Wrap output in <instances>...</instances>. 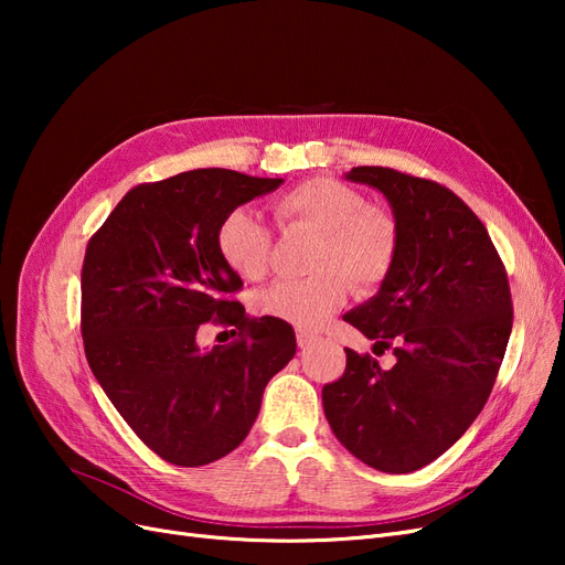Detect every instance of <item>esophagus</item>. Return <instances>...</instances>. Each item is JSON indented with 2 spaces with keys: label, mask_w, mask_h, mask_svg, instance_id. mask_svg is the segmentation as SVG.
<instances>
[{
  "label": "esophagus",
  "mask_w": 565,
  "mask_h": 565,
  "mask_svg": "<svg viewBox=\"0 0 565 565\" xmlns=\"http://www.w3.org/2000/svg\"><path fill=\"white\" fill-rule=\"evenodd\" d=\"M311 341H316V334L313 332H309V330H297V344L303 349V347H309Z\"/></svg>",
  "instance_id": "obj_1"
}]
</instances>
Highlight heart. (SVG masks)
Instances as JSON below:
<instances>
[{
  "instance_id": "b5f03b06",
  "label": "heart",
  "mask_w": 565,
  "mask_h": 565,
  "mask_svg": "<svg viewBox=\"0 0 565 565\" xmlns=\"http://www.w3.org/2000/svg\"><path fill=\"white\" fill-rule=\"evenodd\" d=\"M280 228L316 233L306 270L299 280H278L256 297V311L276 320L313 330L355 292L377 289L396 264L398 233L393 218L367 207L365 198L334 179H309L273 200ZM273 237L252 210L237 207L216 231L221 259L237 276L262 278L270 262Z\"/></svg>"
}]
</instances>
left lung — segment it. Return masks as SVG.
Listing matches in <instances>:
<instances>
[{"mask_svg": "<svg viewBox=\"0 0 565 565\" xmlns=\"http://www.w3.org/2000/svg\"><path fill=\"white\" fill-rule=\"evenodd\" d=\"M349 181L391 204L398 254L370 301L344 316L393 349L396 365L347 349V370L322 386L334 436L367 467L409 473L457 443L481 413L514 322L507 270L486 226L450 188L388 167Z\"/></svg>", "mask_w": 565, "mask_h": 565, "instance_id": "left-lung-1", "label": "left lung"}]
</instances>
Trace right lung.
Here are the masks:
<instances>
[{
	"mask_svg": "<svg viewBox=\"0 0 565 565\" xmlns=\"http://www.w3.org/2000/svg\"><path fill=\"white\" fill-rule=\"evenodd\" d=\"M282 179L193 169L141 183L117 202L82 266V339L89 367L146 446L177 467L235 450L259 415L264 388L297 353L295 330L249 318L243 287L216 249L226 214ZM238 339L200 352L202 321Z\"/></svg>",
	"mask_w": 565,
	"mask_h": 565,
	"instance_id": "right-lung-1",
	"label": "right lung"
}]
</instances>
